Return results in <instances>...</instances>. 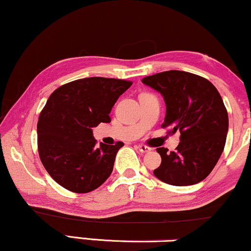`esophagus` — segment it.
<instances>
[{
  "mask_svg": "<svg viewBox=\"0 0 251 251\" xmlns=\"http://www.w3.org/2000/svg\"><path fill=\"white\" fill-rule=\"evenodd\" d=\"M136 148H137L139 151L142 152V153H148V152L151 151V148H149V146H146V145H137Z\"/></svg>",
  "mask_w": 251,
  "mask_h": 251,
  "instance_id": "esophagus-1",
  "label": "esophagus"
}]
</instances>
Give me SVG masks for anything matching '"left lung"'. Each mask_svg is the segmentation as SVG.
Here are the masks:
<instances>
[{"instance_id":"left-lung-1","label":"left lung","mask_w":251,"mask_h":251,"mask_svg":"<svg viewBox=\"0 0 251 251\" xmlns=\"http://www.w3.org/2000/svg\"><path fill=\"white\" fill-rule=\"evenodd\" d=\"M142 83L164 97L162 126L181 133L174 152L157 149L161 164L154 176L178 187L200 183L217 165L228 132V114L219 92L205 78L178 70L152 75Z\"/></svg>"}]
</instances>
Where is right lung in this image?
<instances>
[{
  "instance_id": "obj_1",
  "label": "right lung",
  "mask_w": 251,
  "mask_h": 251,
  "mask_svg": "<svg viewBox=\"0 0 251 251\" xmlns=\"http://www.w3.org/2000/svg\"><path fill=\"white\" fill-rule=\"evenodd\" d=\"M131 84L89 77L64 84L50 94L39 116L38 150L48 174L63 188L90 193L112 174L116 153L125 144L97 145L92 128L110 122V110Z\"/></svg>"
}]
</instances>
